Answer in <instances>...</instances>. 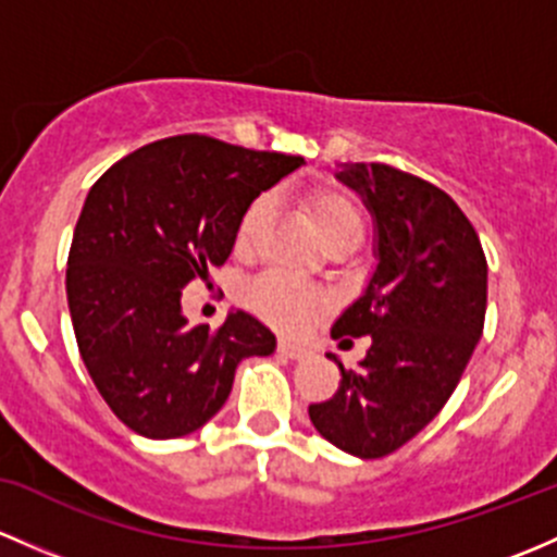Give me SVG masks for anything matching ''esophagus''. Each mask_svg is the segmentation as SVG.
<instances>
[{
  "mask_svg": "<svg viewBox=\"0 0 557 557\" xmlns=\"http://www.w3.org/2000/svg\"><path fill=\"white\" fill-rule=\"evenodd\" d=\"M278 351L289 359H308L313 354L308 346H300V343H292V341H278Z\"/></svg>",
  "mask_w": 557,
  "mask_h": 557,
  "instance_id": "obj_1",
  "label": "esophagus"
}]
</instances>
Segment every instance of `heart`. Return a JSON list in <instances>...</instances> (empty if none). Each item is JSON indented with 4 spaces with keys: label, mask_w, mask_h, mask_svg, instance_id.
Instances as JSON below:
<instances>
[{
    "label": "heart",
    "mask_w": 557,
    "mask_h": 557,
    "mask_svg": "<svg viewBox=\"0 0 557 557\" xmlns=\"http://www.w3.org/2000/svg\"><path fill=\"white\" fill-rule=\"evenodd\" d=\"M308 211H311L313 225H317L324 244H330L335 238L357 240L362 236V211H359V206L348 195L335 190L308 195ZM265 214L268 195H260V198H255L246 206L236 231V244L240 249L249 244L257 227L265 220ZM244 300L262 319L276 324L278 330L289 332L302 330V326L311 324L319 313H324L330 308V297H326L324 289L292 281L281 276V273H265V276L251 281L244 292Z\"/></svg>",
    "instance_id": "1"
}]
</instances>
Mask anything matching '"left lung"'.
Returning <instances> with one entry per match:
<instances>
[{
  "label": "left lung",
  "instance_id": "1",
  "mask_svg": "<svg viewBox=\"0 0 557 557\" xmlns=\"http://www.w3.org/2000/svg\"><path fill=\"white\" fill-rule=\"evenodd\" d=\"M364 198L377 227V268L364 295L343 311L332 337L370 335L357 370L308 407L335 448L383 458L410 443L448 403L483 335L488 262L478 231L432 182L386 163L337 174Z\"/></svg>",
  "mask_w": 557,
  "mask_h": 557
}]
</instances>
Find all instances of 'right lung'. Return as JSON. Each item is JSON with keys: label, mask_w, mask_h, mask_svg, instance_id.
Masks as SVG:
<instances>
[{"label": "right lung", "mask_w": 557, "mask_h": 557, "mask_svg": "<svg viewBox=\"0 0 557 557\" xmlns=\"http://www.w3.org/2000/svg\"><path fill=\"white\" fill-rule=\"evenodd\" d=\"M300 163L182 134L125 154L90 187L69 249V313L96 388L141 437L200 429L225 405L240 359L276 348L251 313L211 330L190 324L180 300L193 281L211 286L246 206Z\"/></svg>", "instance_id": "obj_1"}]
</instances>
